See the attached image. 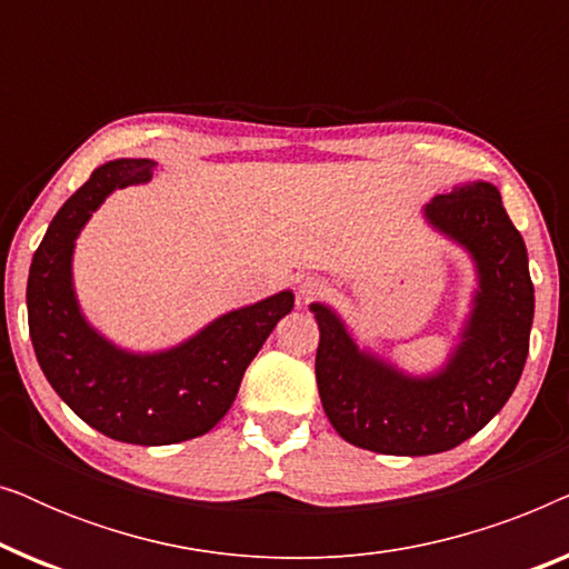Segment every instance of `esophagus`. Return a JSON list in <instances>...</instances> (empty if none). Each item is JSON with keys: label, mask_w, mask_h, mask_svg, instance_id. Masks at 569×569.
Here are the masks:
<instances>
[{"label": "esophagus", "mask_w": 569, "mask_h": 569, "mask_svg": "<svg viewBox=\"0 0 569 569\" xmlns=\"http://www.w3.org/2000/svg\"><path fill=\"white\" fill-rule=\"evenodd\" d=\"M323 290H326L323 282H318V279H306V282L300 284L298 292L302 300H313V298H318V295H323Z\"/></svg>", "instance_id": "34e87169"}]
</instances>
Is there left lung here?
Returning a JSON list of instances; mask_svg holds the SVG:
<instances>
[{"label":"left lung","mask_w":569,"mask_h":569,"mask_svg":"<svg viewBox=\"0 0 569 569\" xmlns=\"http://www.w3.org/2000/svg\"><path fill=\"white\" fill-rule=\"evenodd\" d=\"M425 220L471 256L477 292L448 362L409 376L357 347L345 321L313 302L321 339L316 383L326 417L357 448L388 456H432L477 435L516 391L533 323L526 243L497 186H453L425 204Z\"/></svg>","instance_id":"left-lung-1"}]
</instances>
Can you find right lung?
Instances as JSON below:
<instances>
[{"mask_svg":"<svg viewBox=\"0 0 569 569\" xmlns=\"http://www.w3.org/2000/svg\"><path fill=\"white\" fill-rule=\"evenodd\" d=\"M152 168V160L121 158L92 170L51 220L28 274V329L46 380L82 422L131 446H170L212 430L236 401L246 368L295 306V295L282 290L150 355L116 347L92 329L74 295V240L106 197L147 183Z\"/></svg>","mask_w":569,"mask_h":569,"instance_id":"1","label":"right lung"}]
</instances>
